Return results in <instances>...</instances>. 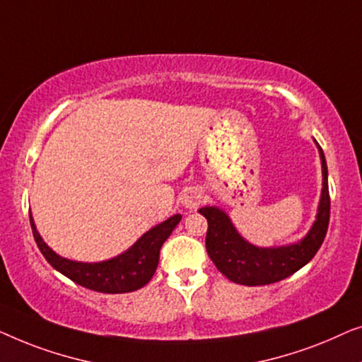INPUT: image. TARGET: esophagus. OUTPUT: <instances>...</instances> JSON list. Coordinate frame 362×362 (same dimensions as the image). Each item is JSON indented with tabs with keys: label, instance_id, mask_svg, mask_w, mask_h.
<instances>
[{
	"label": "esophagus",
	"instance_id": "obj_1",
	"mask_svg": "<svg viewBox=\"0 0 362 362\" xmlns=\"http://www.w3.org/2000/svg\"><path fill=\"white\" fill-rule=\"evenodd\" d=\"M203 193L198 187H187L180 195L182 206L188 208V210H195V208L202 203Z\"/></svg>",
	"mask_w": 362,
	"mask_h": 362
}]
</instances>
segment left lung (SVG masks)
<instances>
[{
    "label": "left lung",
    "mask_w": 362,
    "mask_h": 362,
    "mask_svg": "<svg viewBox=\"0 0 362 362\" xmlns=\"http://www.w3.org/2000/svg\"><path fill=\"white\" fill-rule=\"evenodd\" d=\"M315 141V139H313ZM320 159H322V195L310 231L297 243L285 246L259 247L246 241L234 228L231 218L218 206H203L200 215L206 218V252L218 271L234 284L241 285H267L282 281L302 269L318 252L329 223V192L328 167L325 154L318 142Z\"/></svg>",
    "instance_id": "1"
}]
</instances>
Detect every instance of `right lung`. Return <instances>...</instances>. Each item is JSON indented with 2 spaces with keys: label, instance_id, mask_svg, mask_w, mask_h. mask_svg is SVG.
Wrapping results in <instances>:
<instances>
[{
  "label": "right lung",
  "instance_id": "obj_1",
  "mask_svg": "<svg viewBox=\"0 0 362 362\" xmlns=\"http://www.w3.org/2000/svg\"><path fill=\"white\" fill-rule=\"evenodd\" d=\"M30 228L37 247L55 271L64 274L70 281L81 287L101 293H126L144 287L154 276L162 244L170 236L182 220V215H174L169 220L159 223L142 234L129 249L119 256L106 259L101 262H78L65 259L52 251L35 228L34 218L29 213Z\"/></svg>",
  "mask_w": 362,
  "mask_h": 362
}]
</instances>
